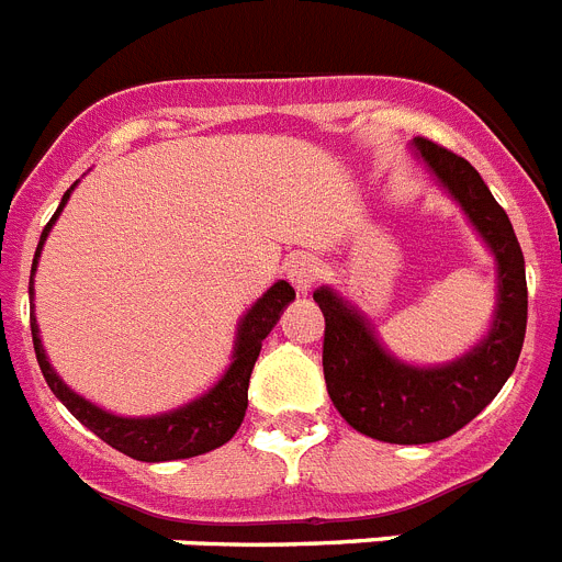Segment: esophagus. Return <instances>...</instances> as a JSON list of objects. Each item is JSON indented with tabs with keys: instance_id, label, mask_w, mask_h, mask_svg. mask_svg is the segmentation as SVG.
<instances>
[{
	"instance_id": "1",
	"label": "esophagus",
	"mask_w": 562,
	"mask_h": 562,
	"mask_svg": "<svg viewBox=\"0 0 562 562\" xmlns=\"http://www.w3.org/2000/svg\"><path fill=\"white\" fill-rule=\"evenodd\" d=\"M286 278H290L297 292H310L317 278H321V261L310 252H297L286 265Z\"/></svg>"
}]
</instances>
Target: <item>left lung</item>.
Segmentation results:
<instances>
[{"label":"left lung","instance_id":"left-lung-1","mask_svg":"<svg viewBox=\"0 0 562 562\" xmlns=\"http://www.w3.org/2000/svg\"><path fill=\"white\" fill-rule=\"evenodd\" d=\"M416 151L453 193L498 258V312L481 346L441 369H411L380 349L371 329L331 290H317L324 312V376L351 428L391 445H428L453 436L504 389L526 335L524 252L513 222L481 173L450 148L416 137Z\"/></svg>","mask_w":562,"mask_h":562}]
</instances>
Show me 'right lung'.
I'll list each match as a JSON object with an SVG mask.
<instances>
[{"instance_id":"right-lung-1","label":"right lung","mask_w":562,"mask_h":562,"mask_svg":"<svg viewBox=\"0 0 562 562\" xmlns=\"http://www.w3.org/2000/svg\"><path fill=\"white\" fill-rule=\"evenodd\" d=\"M69 191L64 193L61 205L53 213V220L47 222V227L42 231L38 238L36 258H33V272H36L38 252H42L44 238H47L49 227L56 222V216L61 213V207L67 205ZM30 292H33V281H30ZM295 297L286 281H278L270 290L265 292V297H258L256 306L245 315L241 326H238V340H236V360L227 369V374L222 376L220 385L205 394L202 400L191 402L186 408L173 411V414L151 416V419H123V416H112L106 411L95 408L92 402L81 400L76 391H69L61 380L56 376V371L49 369L47 357H44L42 340H38V326L36 321L30 324L33 329V349H36L38 369H42L44 380H47L49 391L58 396V400L67 405V411L76 416L81 425H87L98 439H103L106 445H112L114 450L132 456L137 461H171V459H191V456H202L207 450L222 448L225 441L233 439V434L238 430L241 419H245L247 411V385H250L252 366L258 360V351H261V342L270 335V329L276 326L278 315Z\"/></svg>"}]
</instances>
